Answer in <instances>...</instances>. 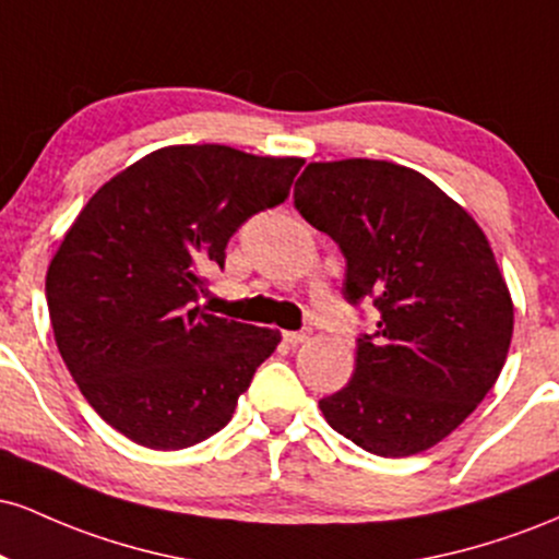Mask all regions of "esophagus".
<instances>
[{
  "label": "esophagus",
  "instance_id": "1",
  "mask_svg": "<svg viewBox=\"0 0 559 559\" xmlns=\"http://www.w3.org/2000/svg\"><path fill=\"white\" fill-rule=\"evenodd\" d=\"M284 338H286V344L299 346V344H305L307 338H310V331H286Z\"/></svg>",
  "mask_w": 559,
  "mask_h": 559
}]
</instances>
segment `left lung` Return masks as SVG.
I'll return each instance as SVG.
<instances>
[{
	"label": "left lung",
	"instance_id": "8db88e82",
	"mask_svg": "<svg viewBox=\"0 0 559 559\" xmlns=\"http://www.w3.org/2000/svg\"><path fill=\"white\" fill-rule=\"evenodd\" d=\"M294 204L346 258L344 294L373 297L378 331L357 338L355 376L323 418L378 457L439 444L484 402L510 352V288L489 239L433 181L386 159L310 163Z\"/></svg>",
	"mask_w": 559,
	"mask_h": 559
}]
</instances>
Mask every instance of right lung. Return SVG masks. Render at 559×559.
<instances>
[{
  "label": "right lung",
  "mask_w": 559,
  "mask_h": 559,
  "mask_svg": "<svg viewBox=\"0 0 559 559\" xmlns=\"http://www.w3.org/2000/svg\"><path fill=\"white\" fill-rule=\"evenodd\" d=\"M301 157L223 144L150 152L88 199L47 271L55 342L115 431L183 449L221 431L281 333L210 316L202 271L249 215L288 197Z\"/></svg>",
  "instance_id": "1"
}]
</instances>
